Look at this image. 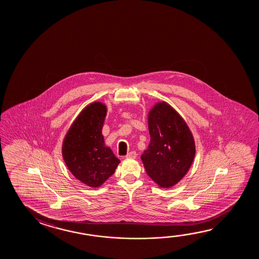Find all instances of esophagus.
I'll use <instances>...</instances> for the list:
<instances>
[{"label":"esophagus","instance_id":"34e87169","mask_svg":"<svg viewBox=\"0 0 259 259\" xmlns=\"http://www.w3.org/2000/svg\"><path fill=\"white\" fill-rule=\"evenodd\" d=\"M136 155H137V154H136V152H135V151H132V152H130V153H128L127 154H126L125 158H127V159H135Z\"/></svg>","mask_w":259,"mask_h":259}]
</instances>
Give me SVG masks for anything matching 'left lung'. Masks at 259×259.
<instances>
[{
    "label": "left lung",
    "mask_w": 259,
    "mask_h": 259,
    "mask_svg": "<svg viewBox=\"0 0 259 259\" xmlns=\"http://www.w3.org/2000/svg\"><path fill=\"white\" fill-rule=\"evenodd\" d=\"M150 144L141 159L149 177L162 189L176 185L190 170L195 141L185 120L165 101L148 113Z\"/></svg>",
    "instance_id": "left-lung-1"
}]
</instances>
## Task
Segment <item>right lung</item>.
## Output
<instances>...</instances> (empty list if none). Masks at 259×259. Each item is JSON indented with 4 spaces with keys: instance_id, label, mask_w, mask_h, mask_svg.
<instances>
[{
    "instance_id": "add662e5",
    "label": "right lung",
    "mask_w": 259,
    "mask_h": 259,
    "mask_svg": "<svg viewBox=\"0 0 259 259\" xmlns=\"http://www.w3.org/2000/svg\"><path fill=\"white\" fill-rule=\"evenodd\" d=\"M106 114L105 104H89L74 120L62 143V157L68 170L91 188L101 186L120 163L104 140Z\"/></svg>"
}]
</instances>
